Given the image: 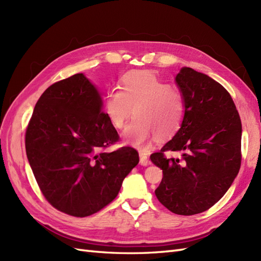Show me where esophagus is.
<instances>
[{"label":"esophagus","instance_id":"1","mask_svg":"<svg viewBox=\"0 0 261 261\" xmlns=\"http://www.w3.org/2000/svg\"><path fill=\"white\" fill-rule=\"evenodd\" d=\"M139 163L141 165H148L149 164V159H148V156H147L146 153H144V152L139 153Z\"/></svg>","mask_w":261,"mask_h":261}]
</instances>
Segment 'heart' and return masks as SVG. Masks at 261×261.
<instances>
[{
    "mask_svg": "<svg viewBox=\"0 0 261 261\" xmlns=\"http://www.w3.org/2000/svg\"><path fill=\"white\" fill-rule=\"evenodd\" d=\"M135 118L124 137L140 150L151 145L158 134L168 137L176 133L185 115V100L177 88L149 70H130L121 78V88L109 90L103 112L116 129H122L130 115Z\"/></svg>",
    "mask_w": 261,
    "mask_h": 261,
    "instance_id": "obj_1",
    "label": "heart"
}]
</instances>
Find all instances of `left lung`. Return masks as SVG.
I'll return each instance as SVG.
<instances>
[{
    "mask_svg": "<svg viewBox=\"0 0 261 261\" xmlns=\"http://www.w3.org/2000/svg\"><path fill=\"white\" fill-rule=\"evenodd\" d=\"M175 81L185 100L183 123L150 159L163 172L158 200L175 215L193 216L222 198L238 175L242 122L231 94L209 76L183 67ZM167 151L184 154L169 160Z\"/></svg>",
    "mask_w": 261,
    "mask_h": 261,
    "instance_id": "obj_1",
    "label": "left lung"
}]
</instances>
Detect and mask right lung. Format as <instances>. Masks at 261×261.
<instances>
[{
    "mask_svg": "<svg viewBox=\"0 0 261 261\" xmlns=\"http://www.w3.org/2000/svg\"><path fill=\"white\" fill-rule=\"evenodd\" d=\"M118 139L84 74L51 85L36 103L25 135L28 161L46 201L77 218L113 201L139 162L132 147L106 151Z\"/></svg>",
    "mask_w": 261,
    "mask_h": 261,
    "instance_id": "right-lung-1",
    "label": "right lung"
}]
</instances>
